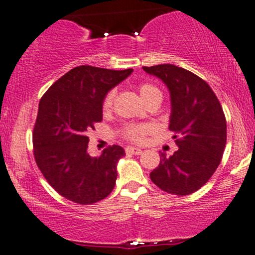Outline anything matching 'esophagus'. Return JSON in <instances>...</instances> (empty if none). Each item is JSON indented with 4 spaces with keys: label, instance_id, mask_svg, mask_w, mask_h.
Masks as SVG:
<instances>
[{
    "label": "esophagus",
    "instance_id": "1",
    "mask_svg": "<svg viewBox=\"0 0 255 255\" xmlns=\"http://www.w3.org/2000/svg\"><path fill=\"white\" fill-rule=\"evenodd\" d=\"M125 151H127V153L133 154V155H139V154L142 153V149H139V148L137 147H127L125 148Z\"/></svg>",
    "mask_w": 255,
    "mask_h": 255
}]
</instances>
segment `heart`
Returning a JSON list of instances; mask_svg holds the SVG:
<instances>
[{"instance_id":"b5f03b06","label":"heart","mask_w":255,"mask_h":255,"mask_svg":"<svg viewBox=\"0 0 255 255\" xmlns=\"http://www.w3.org/2000/svg\"><path fill=\"white\" fill-rule=\"evenodd\" d=\"M138 93L144 102L149 101L151 97L161 95V93H160L158 88H156L155 85L150 84V83H142V84H139ZM114 94L116 93H114L113 90H111L110 93H107V95L105 96L104 102H102V108H104L105 111L110 110V108L112 107ZM151 128H153V127H151L150 124H128L123 128V136H124L125 138L130 139V141L141 142L142 139L144 138V136L150 132Z\"/></svg>"}]
</instances>
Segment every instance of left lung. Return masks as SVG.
Segmentation results:
<instances>
[{
	"mask_svg": "<svg viewBox=\"0 0 255 255\" xmlns=\"http://www.w3.org/2000/svg\"><path fill=\"white\" fill-rule=\"evenodd\" d=\"M165 83L170 90L171 117L168 128L178 150L150 172L161 190L173 195H189L208 182L222 161L227 143V120L220 102L210 85L185 68L171 64L143 67Z\"/></svg>",
	"mask_w": 255,
	"mask_h": 255,
	"instance_id": "obj_1",
	"label": "left lung"
}]
</instances>
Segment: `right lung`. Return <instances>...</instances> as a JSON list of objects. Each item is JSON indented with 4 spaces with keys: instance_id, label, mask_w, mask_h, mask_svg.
Masks as SVG:
<instances>
[{
    "instance_id": "right-lung-1",
    "label": "right lung",
    "mask_w": 255,
    "mask_h": 255,
    "mask_svg": "<svg viewBox=\"0 0 255 255\" xmlns=\"http://www.w3.org/2000/svg\"><path fill=\"white\" fill-rule=\"evenodd\" d=\"M132 71L78 66L42 96L33 128V155L47 182L65 199L91 205L112 193L117 164L125 151L114 144L93 158L88 154L87 135L102 120L108 91Z\"/></svg>"
}]
</instances>
